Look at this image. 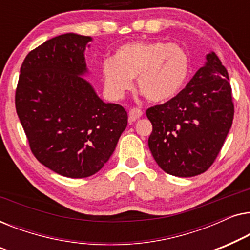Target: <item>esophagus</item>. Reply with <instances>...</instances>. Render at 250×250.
<instances>
[{
    "label": "esophagus",
    "mask_w": 250,
    "mask_h": 250,
    "mask_svg": "<svg viewBox=\"0 0 250 250\" xmlns=\"http://www.w3.org/2000/svg\"><path fill=\"white\" fill-rule=\"evenodd\" d=\"M142 115H143V111L142 110L133 107V108H131V110L129 111V121L130 122L136 121L137 119H139L140 117H142Z\"/></svg>",
    "instance_id": "obj_1"
}]
</instances>
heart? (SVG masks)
<instances>
[{
    "mask_svg": "<svg viewBox=\"0 0 250 250\" xmlns=\"http://www.w3.org/2000/svg\"><path fill=\"white\" fill-rule=\"evenodd\" d=\"M190 72V58L181 45L163 42H131L114 52L102 64L104 90L118 101L137 87L149 102L162 103L182 89Z\"/></svg>",
    "mask_w": 250,
    "mask_h": 250,
    "instance_id": "1",
    "label": "heart"
}]
</instances>
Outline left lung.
<instances>
[{
    "label": "left lung",
    "instance_id": "obj_1",
    "mask_svg": "<svg viewBox=\"0 0 250 250\" xmlns=\"http://www.w3.org/2000/svg\"><path fill=\"white\" fill-rule=\"evenodd\" d=\"M227 69L214 52L177 96L146 111L148 147L159 167L175 177L205 172L222 148L233 120Z\"/></svg>",
    "mask_w": 250,
    "mask_h": 250
}]
</instances>
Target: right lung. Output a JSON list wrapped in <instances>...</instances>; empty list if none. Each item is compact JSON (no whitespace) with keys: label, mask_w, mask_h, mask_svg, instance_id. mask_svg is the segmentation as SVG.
<instances>
[{"label":"right lung","mask_w":250,"mask_h":250,"mask_svg":"<svg viewBox=\"0 0 250 250\" xmlns=\"http://www.w3.org/2000/svg\"><path fill=\"white\" fill-rule=\"evenodd\" d=\"M93 38L63 34L28 53L20 69L16 110L30 149L42 164L66 178H87L113 154L128 114L105 103L83 78Z\"/></svg>","instance_id":"add662e5"}]
</instances>
